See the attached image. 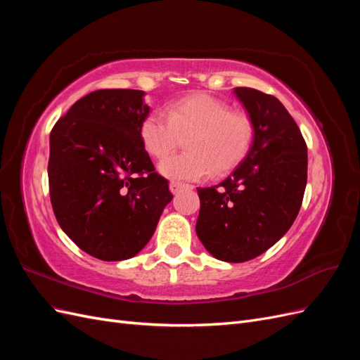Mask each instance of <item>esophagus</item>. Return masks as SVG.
I'll use <instances>...</instances> for the list:
<instances>
[{"instance_id": "1", "label": "esophagus", "mask_w": 360, "mask_h": 360, "mask_svg": "<svg viewBox=\"0 0 360 360\" xmlns=\"http://www.w3.org/2000/svg\"><path fill=\"white\" fill-rule=\"evenodd\" d=\"M184 186H186V184H184V183H180V181H171V183H169V191H171L172 193H177V192H180Z\"/></svg>"}]
</instances>
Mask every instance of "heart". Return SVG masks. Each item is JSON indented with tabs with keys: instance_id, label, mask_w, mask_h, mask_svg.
<instances>
[{
	"instance_id": "heart-1",
	"label": "heart",
	"mask_w": 360,
	"mask_h": 360,
	"mask_svg": "<svg viewBox=\"0 0 360 360\" xmlns=\"http://www.w3.org/2000/svg\"><path fill=\"white\" fill-rule=\"evenodd\" d=\"M189 151L159 163L165 177L200 180L234 168L252 146L255 127L245 112L231 111L230 105L210 94L183 97L168 108L151 111L139 126V136L147 153L165 158L177 147L180 135H188Z\"/></svg>"
}]
</instances>
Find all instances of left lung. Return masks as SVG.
Wrapping results in <instances>:
<instances>
[{"label": "left lung", "instance_id": "obj_1", "mask_svg": "<svg viewBox=\"0 0 360 360\" xmlns=\"http://www.w3.org/2000/svg\"><path fill=\"white\" fill-rule=\"evenodd\" d=\"M234 94L255 127L245 159L222 183L198 188L197 236L226 263L261 255L284 236L300 210L308 148L300 129L275 96L248 86Z\"/></svg>", "mask_w": 360, "mask_h": 360}]
</instances>
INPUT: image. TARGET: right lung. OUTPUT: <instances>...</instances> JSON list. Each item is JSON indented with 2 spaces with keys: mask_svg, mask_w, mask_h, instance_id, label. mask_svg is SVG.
I'll use <instances>...</instances> for the list:
<instances>
[{
  "mask_svg": "<svg viewBox=\"0 0 360 360\" xmlns=\"http://www.w3.org/2000/svg\"><path fill=\"white\" fill-rule=\"evenodd\" d=\"M141 90H97L75 102L49 136V193L61 230L103 261L135 257L172 200L139 136Z\"/></svg>",
  "mask_w": 360,
  "mask_h": 360,
  "instance_id": "right-lung-1",
  "label": "right lung"
}]
</instances>
